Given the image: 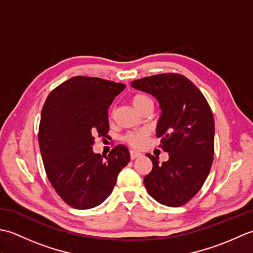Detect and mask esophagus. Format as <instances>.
I'll return each instance as SVG.
<instances>
[{"instance_id": "1", "label": "esophagus", "mask_w": 253, "mask_h": 253, "mask_svg": "<svg viewBox=\"0 0 253 253\" xmlns=\"http://www.w3.org/2000/svg\"><path fill=\"white\" fill-rule=\"evenodd\" d=\"M141 153L140 152H137V151H133V150H131L130 151V159L131 160H135V159H137V158H139V157H141Z\"/></svg>"}]
</instances>
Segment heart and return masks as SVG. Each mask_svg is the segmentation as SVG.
<instances>
[{
	"label": "heart",
	"mask_w": 253,
	"mask_h": 253,
	"mask_svg": "<svg viewBox=\"0 0 253 253\" xmlns=\"http://www.w3.org/2000/svg\"><path fill=\"white\" fill-rule=\"evenodd\" d=\"M131 102L133 106L139 111L141 107L149 103V102H152L151 99L149 98L146 94H136L132 96ZM149 136V131L147 129H137L127 132L125 136H124V141L129 144L132 148H141L144 143L147 141V138Z\"/></svg>",
	"instance_id": "heart-1"
}]
</instances>
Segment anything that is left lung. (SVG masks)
Returning a JSON list of instances; mask_svg holds the SVG:
<instances>
[{
	"mask_svg": "<svg viewBox=\"0 0 253 253\" xmlns=\"http://www.w3.org/2000/svg\"><path fill=\"white\" fill-rule=\"evenodd\" d=\"M131 87L159 101L157 136L169 159L144 177L148 193L159 203L181 207L197 195L211 169L214 155V118L208 101L195 84L180 74L168 73L132 82Z\"/></svg>",
	"mask_w": 253,
	"mask_h": 253,
	"instance_id": "1",
	"label": "left lung"
}]
</instances>
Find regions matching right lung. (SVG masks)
I'll use <instances>...</instances> for the list:
<instances>
[{"label": "right lung", "mask_w": 253, "mask_h": 253, "mask_svg": "<svg viewBox=\"0 0 253 253\" xmlns=\"http://www.w3.org/2000/svg\"><path fill=\"white\" fill-rule=\"evenodd\" d=\"M124 84L76 76L47 95L42 107L38 140L51 185L68 206L87 210L111 195L117 176L130 160L124 144L107 157L92 150L94 135L109 132V109Z\"/></svg>", "instance_id": "add662e5"}]
</instances>
